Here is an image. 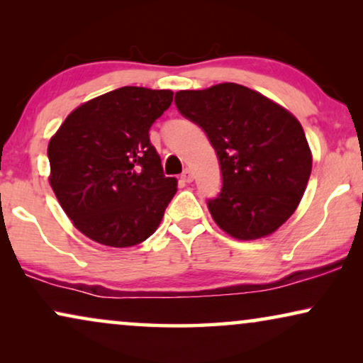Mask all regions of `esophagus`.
<instances>
[{"mask_svg": "<svg viewBox=\"0 0 363 363\" xmlns=\"http://www.w3.org/2000/svg\"><path fill=\"white\" fill-rule=\"evenodd\" d=\"M182 180L186 182V183H191L193 182V172L188 170V168H186V170L182 173Z\"/></svg>", "mask_w": 363, "mask_h": 363, "instance_id": "1", "label": "esophagus"}]
</instances>
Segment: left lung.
Masks as SVG:
<instances>
[{
    "mask_svg": "<svg viewBox=\"0 0 363 363\" xmlns=\"http://www.w3.org/2000/svg\"><path fill=\"white\" fill-rule=\"evenodd\" d=\"M183 117L203 128L221 167L213 220L236 240L274 233L296 211L312 170L299 121L279 104L240 84L175 94Z\"/></svg>",
    "mask_w": 363,
    "mask_h": 363,
    "instance_id": "8db88e82",
    "label": "left lung"
}]
</instances>
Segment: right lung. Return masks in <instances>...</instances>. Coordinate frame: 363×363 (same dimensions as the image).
<instances>
[{
    "label": "right lung",
    "mask_w": 363,
    "mask_h": 363,
    "mask_svg": "<svg viewBox=\"0 0 363 363\" xmlns=\"http://www.w3.org/2000/svg\"><path fill=\"white\" fill-rule=\"evenodd\" d=\"M172 101L167 89H116L79 106L49 140V183L92 241L135 246L160 225L177 178L163 175L148 130Z\"/></svg>",
    "instance_id": "obj_1"
}]
</instances>
